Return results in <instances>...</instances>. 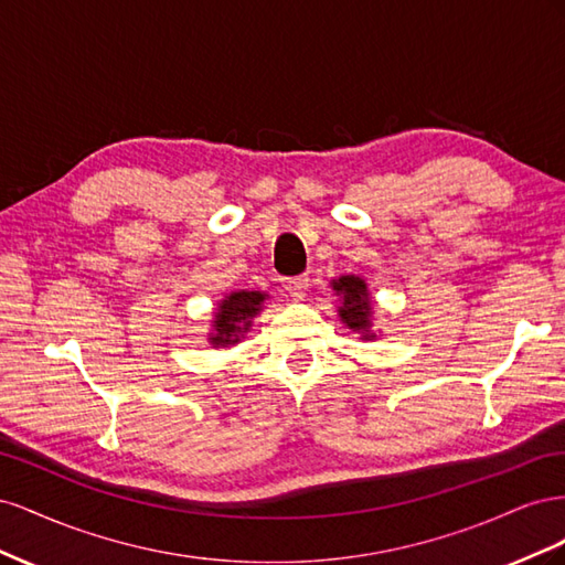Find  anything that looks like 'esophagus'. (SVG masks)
I'll use <instances>...</instances> for the list:
<instances>
[{"mask_svg":"<svg viewBox=\"0 0 565 565\" xmlns=\"http://www.w3.org/2000/svg\"><path fill=\"white\" fill-rule=\"evenodd\" d=\"M309 276H295V278H285L282 280V287L287 289L289 297L295 299H303L306 292H309Z\"/></svg>","mask_w":565,"mask_h":565,"instance_id":"34e87169","label":"esophagus"}]
</instances>
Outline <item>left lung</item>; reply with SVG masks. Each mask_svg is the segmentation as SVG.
Instances as JSON below:
<instances>
[{"label": "left lung", "instance_id": "1", "mask_svg": "<svg viewBox=\"0 0 565 565\" xmlns=\"http://www.w3.org/2000/svg\"><path fill=\"white\" fill-rule=\"evenodd\" d=\"M332 289L339 295V318L349 330L361 332L363 339H372V299L367 285L358 276H341L332 280Z\"/></svg>", "mask_w": 565, "mask_h": 565}]
</instances>
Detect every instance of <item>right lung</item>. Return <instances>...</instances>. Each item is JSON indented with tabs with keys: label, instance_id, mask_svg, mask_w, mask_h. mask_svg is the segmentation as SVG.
Listing matches in <instances>:
<instances>
[{
	"label": "right lung",
	"instance_id": "obj_1",
	"mask_svg": "<svg viewBox=\"0 0 565 565\" xmlns=\"http://www.w3.org/2000/svg\"><path fill=\"white\" fill-rule=\"evenodd\" d=\"M266 295L264 292H231L221 299L214 316V332L210 334L212 347H231L241 341V337L252 328V318L262 311Z\"/></svg>",
	"mask_w": 565,
	"mask_h": 565
}]
</instances>
